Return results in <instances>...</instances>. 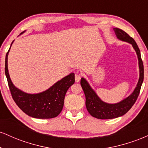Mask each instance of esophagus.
Wrapping results in <instances>:
<instances>
[{
  "mask_svg": "<svg viewBox=\"0 0 148 148\" xmlns=\"http://www.w3.org/2000/svg\"><path fill=\"white\" fill-rule=\"evenodd\" d=\"M81 75L80 74H75V81L76 82H79L80 80H81Z\"/></svg>",
  "mask_w": 148,
  "mask_h": 148,
  "instance_id": "obj_1",
  "label": "esophagus"
}]
</instances>
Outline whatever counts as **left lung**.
Wrapping results in <instances>:
<instances>
[{
	"label": "left lung",
	"instance_id": "left-lung-1",
	"mask_svg": "<svg viewBox=\"0 0 148 148\" xmlns=\"http://www.w3.org/2000/svg\"><path fill=\"white\" fill-rule=\"evenodd\" d=\"M113 30L118 40L131 44L136 53L138 60L139 79L136 87L130 96L118 103H108L104 102L100 99L94 90L88 84L86 79L81 78V86L86 95V106L88 113L94 118L101 119V120L118 118L123 116L130 111L138 98L144 78L143 63L141 59L140 50L135 40L120 28H114Z\"/></svg>",
	"mask_w": 148,
	"mask_h": 148
}]
</instances>
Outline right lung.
<instances>
[{"mask_svg":"<svg viewBox=\"0 0 148 148\" xmlns=\"http://www.w3.org/2000/svg\"><path fill=\"white\" fill-rule=\"evenodd\" d=\"M13 42L14 41L12 42L11 46ZM10 50V48L5 56V72L12 97L16 105L25 114L35 118L49 119L58 116L63 108L64 97L67 90L74 84V73H70L64 76L47 90L37 94L26 93L15 87L10 77L8 68Z\"/></svg>","mask_w":148,"mask_h":148,"instance_id":"right-lung-1","label":"right lung"}]
</instances>
